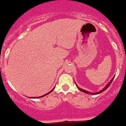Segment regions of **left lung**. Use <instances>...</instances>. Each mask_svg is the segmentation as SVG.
Segmentation results:
<instances>
[{"label":"left lung","mask_w":126,"mask_h":126,"mask_svg":"<svg viewBox=\"0 0 126 126\" xmlns=\"http://www.w3.org/2000/svg\"><path fill=\"white\" fill-rule=\"evenodd\" d=\"M114 78H115V77H113V78L111 79V81H110V82H109V83H108L107 84H106V86L105 87H104V88H103V89L99 91V92H96V93H92V92H88V91H86V90H85L82 89V88H79V87H78V86H77V84H76V86H77V87H78V88L79 90L81 91V92H83L85 93V94H92V95H97V94H101V93L103 92L104 91H105L108 88L109 86H110V84H111V83H112V81H113V80Z\"/></svg>","instance_id":"8db88e82"}]
</instances>
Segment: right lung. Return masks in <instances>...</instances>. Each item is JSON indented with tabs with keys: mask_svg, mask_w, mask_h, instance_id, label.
Returning <instances> with one entry per match:
<instances>
[{
	"mask_svg": "<svg viewBox=\"0 0 126 126\" xmlns=\"http://www.w3.org/2000/svg\"><path fill=\"white\" fill-rule=\"evenodd\" d=\"M55 88V87H54ZM54 88L51 91H50V92H48L47 93V94H45V95H42V96H40V97H30V98H34V99H36V98H40V97H44V96H45V95H48V94H50V93H51L52 92V91L54 90Z\"/></svg>",
	"mask_w": 126,
	"mask_h": 126,
	"instance_id": "1",
	"label": "right lung"
}]
</instances>
